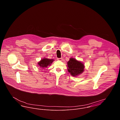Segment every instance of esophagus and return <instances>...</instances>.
<instances>
[{
	"instance_id": "34e87169",
	"label": "esophagus",
	"mask_w": 120,
	"mask_h": 120,
	"mask_svg": "<svg viewBox=\"0 0 120 120\" xmlns=\"http://www.w3.org/2000/svg\"><path fill=\"white\" fill-rule=\"evenodd\" d=\"M57 60H59V61H63V58H57Z\"/></svg>"
}]
</instances>
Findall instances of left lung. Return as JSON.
Segmentation results:
<instances>
[{
    "instance_id": "1",
    "label": "left lung",
    "mask_w": 120,
    "mask_h": 120,
    "mask_svg": "<svg viewBox=\"0 0 120 120\" xmlns=\"http://www.w3.org/2000/svg\"><path fill=\"white\" fill-rule=\"evenodd\" d=\"M67 67L69 73L74 77L82 74L85 71L84 63L73 57L70 58L68 62Z\"/></svg>"
}]
</instances>
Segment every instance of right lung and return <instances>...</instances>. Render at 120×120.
<instances>
[{"mask_svg": "<svg viewBox=\"0 0 120 120\" xmlns=\"http://www.w3.org/2000/svg\"><path fill=\"white\" fill-rule=\"evenodd\" d=\"M54 60L53 59H50L47 58H44L38 63V66L42 69L45 68L48 66H50Z\"/></svg>", "mask_w": 120, "mask_h": 120, "instance_id": "obj_1", "label": "right lung"}]
</instances>
